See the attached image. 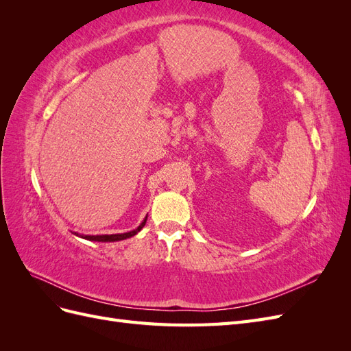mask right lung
Here are the masks:
<instances>
[{
  "label": "right lung",
  "mask_w": 351,
  "mask_h": 351,
  "mask_svg": "<svg viewBox=\"0 0 351 351\" xmlns=\"http://www.w3.org/2000/svg\"><path fill=\"white\" fill-rule=\"evenodd\" d=\"M146 219H147V215H146V218L142 221V224L137 227L136 230H133V231H129V232H123V234H102V236H80L82 239H86V240H90V241H120V240H124V239H130V237H133V236H136L137 232H139L143 227H145V224H146ZM74 234H76V232H74ZM76 236H79V234H76Z\"/></svg>",
  "instance_id": "add662e5"
}]
</instances>
